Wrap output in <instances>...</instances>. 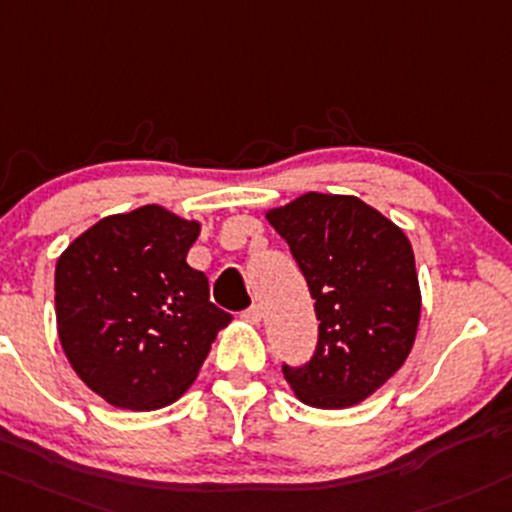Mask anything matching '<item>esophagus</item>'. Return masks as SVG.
<instances>
[{
	"mask_svg": "<svg viewBox=\"0 0 512 512\" xmlns=\"http://www.w3.org/2000/svg\"><path fill=\"white\" fill-rule=\"evenodd\" d=\"M242 319L250 321V324H260V321H262V306L260 304H252L250 309H247L245 314H242Z\"/></svg>",
	"mask_w": 512,
	"mask_h": 512,
	"instance_id": "obj_1",
	"label": "esophagus"
}]
</instances>
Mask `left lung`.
Here are the masks:
<instances>
[{
    "mask_svg": "<svg viewBox=\"0 0 512 512\" xmlns=\"http://www.w3.org/2000/svg\"><path fill=\"white\" fill-rule=\"evenodd\" d=\"M292 250L319 319L314 358L282 365L294 395L346 410L380 390L412 351L422 294L407 235L355 196L304 193L267 211Z\"/></svg>",
    "mask_w": 512,
    "mask_h": 512,
    "instance_id": "8db88e82",
    "label": "left lung"
}]
</instances>
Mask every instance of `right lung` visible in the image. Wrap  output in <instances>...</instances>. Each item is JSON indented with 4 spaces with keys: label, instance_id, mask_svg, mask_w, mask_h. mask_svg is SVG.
Returning a JSON list of instances; mask_svg holds the SVG:
<instances>
[{
    "label": "right lung",
    "instance_id": "1",
    "mask_svg": "<svg viewBox=\"0 0 512 512\" xmlns=\"http://www.w3.org/2000/svg\"><path fill=\"white\" fill-rule=\"evenodd\" d=\"M198 233V220L142 206L98 220L58 257L63 353L112 407L149 412L179 400L233 319L186 262Z\"/></svg>",
    "mask_w": 512,
    "mask_h": 512
}]
</instances>
